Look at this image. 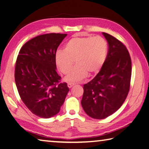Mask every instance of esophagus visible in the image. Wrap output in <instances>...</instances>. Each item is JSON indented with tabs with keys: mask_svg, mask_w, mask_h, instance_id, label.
I'll return each instance as SVG.
<instances>
[{
	"mask_svg": "<svg viewBox=\"0 0 149 149\" xmlns=\"http://www.w3.org/2000/svg\"><path fill=\"white\" fill-rule=\"evenodd\" d=\"M74 85V84H73V83H68L67 84V86L69 88H71Z\"/></svg>",
	"mask_w": 149,
	"mask_h": 149,
	"instance_id": "1",
	"label": "esophagus"
}]
</instances>
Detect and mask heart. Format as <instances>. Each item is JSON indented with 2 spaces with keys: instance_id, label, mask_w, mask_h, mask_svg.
I'll return each mask as SVG.
<instances>
[{
  "instance_id": "obj_1",
  "label": "heart",
  "mask_w": 149,
  "mask_h": 149,
  "mask_svg": "<svg viewBox=\"0 0 149 149\" xmlns=\"http://www.w3.org/2000/svg\"><path fill=\"white\" fill-rule=\"evenodd\" d=\"M108 53V44L100 36L73 37L65 44L64 51L58 50L55 62L61 73L67 74L75 61L76 66L65 80L74 83L89 74L98 72L103 67Z\"/></svg>"
}]
</instances>
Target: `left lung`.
Instances as JSON below:
<instances>
[{
  "label": "left lung",
  "mask_w": 149,
  "mask_h": 149,
  "mask_svg": "<svg viewBox=\"0 0 149 149\" xmlns=\"http://www.w3.org/2000/svg\"><path fill=\"white\" fill-rule=\"evenodd\" d=\"M109 44L106 60L95 78L84 85L81 105L93 119H103L116 112L130 91L131 60L124 45L103 32Z\"/></svg>",
  "instance_id": "1"
}]
</instances>
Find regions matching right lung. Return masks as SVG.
Returning <instances> with one entry per match:
<instances>
[{
	"label": "right lung",
	"mask_w": 149,
	"mask_h": 149,
	"mask_svg": "<svg viewBox=\"0 0 149 149\" xmlns=\"http://www.w3.org/2000/svg\"><path fill=\"white\" fill-rule=\"evenodd\" d=\"M67 36L51 33L37 36L23 45L17 57L15 78L20 98L41 118L56 115L69 91L66 82H60L55 62L57 48Z\"/></svg>",
	"instance_id": "1"
}]
</instances>
